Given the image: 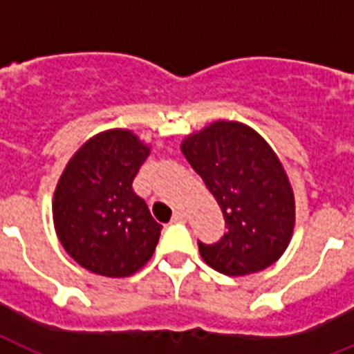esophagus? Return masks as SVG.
<instances>
[{"label": "esophagus", "instance_id": "esophagus-1", "mask_svg": "<svg viewBox=\"0 0 354 354\" xmlns=\"http://www.w3.org/2000/svg\"><path fill=\"white\" fill-rule=\"evenodd\" d=\"M180 221H185V213L183 211H174V215H172V222H180Z\"/></svg>", "mask_w": 354, "mask_h": 354}]
</instances>
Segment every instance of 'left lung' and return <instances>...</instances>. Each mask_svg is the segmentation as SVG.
Here are the masks:
<instances>
[{"mask_svg": "<svg viewBox=\"0 0 354 354\" xmlns=\"http://www.w3.org/2000/svg\"><path fill=\"white\" fill-rule=\"evenodd\" d=\"M182 152L218 202L227 232L200 255L224 275H248L274 264L290 244L296 200L274 149L252 127L215 121L185 136Z\"/></svg>", "mask_w": 354, "mask_h": 354, "instance_id": "8db88e82", "label": "left lung"}]
</instances>
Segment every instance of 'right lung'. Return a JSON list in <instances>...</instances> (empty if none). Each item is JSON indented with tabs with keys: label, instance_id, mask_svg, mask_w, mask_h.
Here are the masks:
<instances>
[{
	"label": "right lung",
	"instance_id": "obj_1",
	"mask_svg": "<svg viewBox=\"0 0 354 354\" xmlns=\"http://www.w3.org/2000/svg\"><path fill=\"white\" fill-rule=\"evenodd\" d=\"M150 147L127 128L95 133L58 178L53 222L73 261L104 277H128L149 263L161 224L132 182Z\"/></svg>",
	"mask_w": 354,
	"mask_h": 354
}]
</instances>
